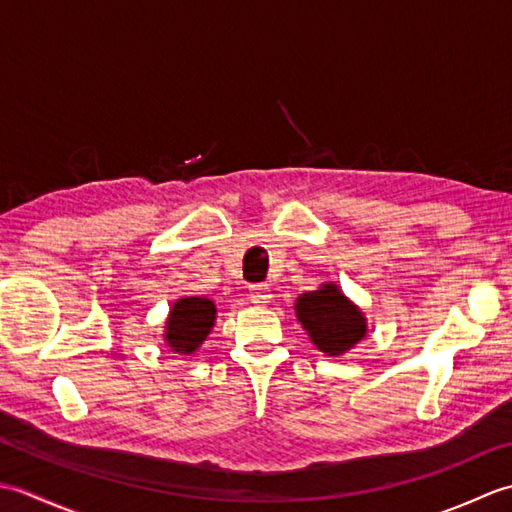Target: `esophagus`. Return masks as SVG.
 Returning <instances> with one entry per match:
<instances>
[{
    "label": "esophagus",
    "mask_w": 512,
    "mask_h": 512,
    "mask_svg": "<svg viewBox=\"0 0 512 512\" xmlns=\"http://www.w3.org/2000/svg\"><path fill=\"white\" fill-rule=\"evenodd\" d=\"M250 301L257 303V306H266L270 301L268 286H250Z\"/></svg>",
    "instance_id": "1"
}]
</instances>
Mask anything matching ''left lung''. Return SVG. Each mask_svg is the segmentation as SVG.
I'll list each match as a JSON object with an SVG mask.
<instances>
[{
    "instance_id": "1",
    "label": "left lung",
    "mask_w": 512,
    "mask_h": 512,
    "mask_svg": "<svg viewBox=\"0 0 512 512\" xmlns=\"http://www.w3.org/2000/svg\"><path fill=\"white\" fill-rule=\"evenodd\" d=\"M297 317L312 343L328 356H339L365 336V319L334 284L301 295Z\"/></svg>"
}]
</instances>
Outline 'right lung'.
Wrapping results in <instances>:
<instances>
[{"label":"right lung","mask_w":512,"mask_h":512,"mask_svg":"<svg viewBox=\"0 0 512 512\" xmlns=\"http://www.w3.org/2000/svg\"><path fill=\"white\" fill-rule=\"evenodd\" d=\"M213 321V301L202 297L180 299L169 314L165 339L169 341L171 350L191 354L195 347H200V343L206 339V334L211 332Z\"/></svg>","instance_id":"add662e5"}]
</instances>
